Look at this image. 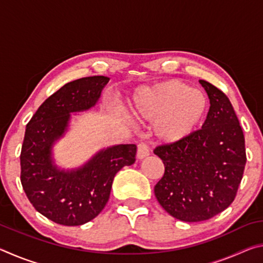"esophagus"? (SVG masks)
Instances as JSON below:
<instances>
[{
    "instance_id": "34e87169",
    "label": "esophagus",
    "mask_w": 263,
    "mask_h": 263,
    "mask_svg": "<svg viewBox=\"0 0 263 263\" xmlns=\"http://www.w3.org/2000/svg\"><path fill=\"white\" fill-rule=\"evenodd\" d=\"M149 155V148H148V145L146 144V142H140L139 145H138V151H137V158L138 159H144L146 157H148Z\"/></svg>"
}]
</instances>
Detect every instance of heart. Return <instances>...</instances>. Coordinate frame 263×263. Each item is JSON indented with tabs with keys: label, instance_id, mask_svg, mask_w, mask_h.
I'll list each match as a JSON object with an SVG mask.
<instances>
[{
	"label": "heart",
	"instance_id": "heart-1",
	"mask_svg": "<svg viewBox=\"0 0 263 263\" xmlns=\"http://www.w3.org/2000/svg\"><path fill=\"white\" fill-rule=\"evenodd\" d=\"M206 109L208 100L201 90L175 80L140 89L133 106L141 121L155 122V136L163 144H175L190 136Z\"/></svg>",
	"mask_w": 263,
	"mask_h": 263
}]
</instances>
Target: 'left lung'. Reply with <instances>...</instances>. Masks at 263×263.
Wrapping results in <instances>:
<instances>
[{
  "label": "left lung",
  "mask_w": 263,
  "mask_h": 263,
  "mask_svg": "<svg viewBox=\"0 0 263 263\" xmlns=\"http://www.w3.org/2000/svg\"><path fill=\"white\" fill-rule=\"evenodd\" d=\"M210 100L201 130L158 146L164 174L154 186L158 202L182 221L208 220L234 201L246 164L245 137L229 97L204 80Z\"/></svg>",
  "instance_id": "1"
}]
</instances>
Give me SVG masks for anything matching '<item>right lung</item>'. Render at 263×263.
<instances>
[{"mask_svg": "<svg viewBox=\"0 0 263 263\" xmlns=\"http://www.w3.org/2000/svg\"><path fill=\"white\" fill-rule=\"evenodd\" d=\"M109 78L88 77L66 83L39 106L26 125L21 152V182L35 210L60 225L94 219L110 197L115 175L136 161L137 146L101 149L83 166L57 167L52 147L67 131L70 114L95 106Z\"/></svg>", "mask_w": 263, "mask_h": 263, "instance_id": "obj_1", "label": "right lung"}]
</instances>
